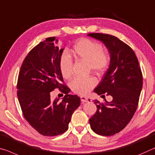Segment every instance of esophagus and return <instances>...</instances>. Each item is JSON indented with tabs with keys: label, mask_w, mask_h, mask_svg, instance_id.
I'll return each instance as SVG.
<instances>
[{
	"label": "esophagus",
	"mask_w": 155,
	"mask_h": 155,
	"mask_svg": "<svg viewBox=\"0 0 155 155\" xmlns=\"http://www.w3.org/2000/svg\"><path fill=\"white\" fill-rule=\"evenodd\" d=\"M80 98H81V101H82V102H88V98L86 96H81Z\"/></svg>",
	"instance_id": "esophagus-1"
}]
</instances>
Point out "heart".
I'll return each mask as SVG.
<instances>
[{
  "label": "heart",
  "mask_w": 155,
  "mask_h": 155,
  "mask_svg": "<svg viewBox=\"0 0 155 155\" xmlns=\"http://www.w3.org/2000/svg\"><path fill=\"white\" fill-rule=\"evenodd\" d=\"M73 53L76 58L87 61L90 68L97 73H103L110 65L111 57L103 51L102 45L91 39L82 38L75 43ZM73 61L68 54L64 53L59 60V70L66 79L73 74ZM97 84V80L93 76L76 78L71 82L73 92L81 95L87 94Z\"/></svg>",
  "instance_id": "obj_1"
}]
</instances>
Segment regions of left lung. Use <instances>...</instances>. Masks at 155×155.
Segmentation results:
<instances>
[{
  "label": "left lung",
  "mask_w": 155,
  "mask_h": 155,
  "mask_svg": "<svg viewBox=\"0 0 155 155\" xmlns=\"http://www.w3.org/2000/svg\"><path fill=\"white\" fill-rule=\"evenodd\" d=\"M88 36L103 43L111 57L108 70L94 91L102 97L104 94L113 97L104 103L95 100L97 109L89 123L96 134L112 136L124 129L137 110L143 87L141 70L133 50L117 37L102 33Z\"/></svg>",
  "instance_id": "1"
}]
</instances>
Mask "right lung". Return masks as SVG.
<instances>
[{"instance_id":"right-lung-1","label":"right lung","mask_w":155,"mask_h":155,"mask_svg":"<svg viewBox=\"0 0 155 155\" xmlns=\"http://www.w3.org/2000/svg\"><path fill=\"white\" fill-rule=\"evenodd\" d=\"M55 37L46 38L33 48L23 61L17 81V96L25 120L39 134L54 137L68 130L80 98L70 95L59 70L64 48L57 46ZM58 87L66 95L60 101L50 99Z\"/></svg>"}]
</instances>
